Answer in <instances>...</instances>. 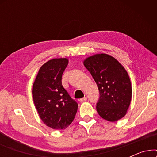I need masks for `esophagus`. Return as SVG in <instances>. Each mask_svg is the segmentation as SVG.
<instances>
[{"mask_svg": "<svg viewBox=\"0 0 157 157\" xmlns=\"http://www.w3.org/2000/svg\"><path fill=\"white\" fill-rule=\"evenodd\" d=\"M86 100H87V98L86 97H83V98H80V99H79V101H80L81 103H82V102L86 101Z\"/></svg>", "mask_w": 157, "mask_h": 157, "instance_id": "obj_1", "label": "esophagus"}]
</instances>
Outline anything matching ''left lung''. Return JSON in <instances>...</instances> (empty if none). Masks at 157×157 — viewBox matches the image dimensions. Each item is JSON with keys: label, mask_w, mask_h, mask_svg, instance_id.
I'll list each match as a JSON object with an SVG mask.
<instances>
[{"label": "left lung", "mask_w": 157, "mask_h": 157, "mask_svg": "<svg viewBox=\"0 0 157 157\" xmlns=\"http://www.w3.org/2000/svg\"><path fill=\"white\" fill-rule=\"evenodd\" d=\"M99 91L96 110L103 119L116 121L126 115L132 96L129 76L121 64L108 54L101 53L83 61Z\"/></svg>", "instance_id": "1"}]
</instances>
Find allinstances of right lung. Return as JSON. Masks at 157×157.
Returning <instances> with one entry per match:
<instances>
[{
    "instance_id": "obj_1",
    "label": "right lung",
    "mask_w": 157,
    "mask_h": 157,
    "mask_svg": "<svg viewBox=\"0 0 157 157\" xmlns=\"http://www.w3.org/2000/svg\"><path fill=\"white\" fill-rule=\"evenodd\" d=\"M66 59H54L44 63L33 85V102L44 123L54 129H63L74 119L78 104L62 85Z\"/></svg>"
}]
</instances>
